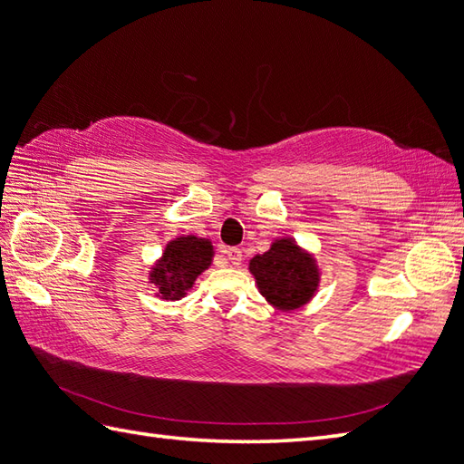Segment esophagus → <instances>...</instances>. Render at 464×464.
Returning <instances> with one entry per match:
<instances>
[{
    "instance_id": "34e87169",
    "label": "esophagus",
    "mask_w": 464,
    "mask_h": 464,
    "mask_svg": "<svg viewBox=\"0 0 464 464\" xmlns=\"http://www.w3.org/2000/svg\"><path fill=\"white\" fill-rule=\"evenodd\" d=\"M223 253L227 256V261L233 265H239L243 261V251L237 249V246H229V249H225Z\"/></svg>"
}]
</instances>
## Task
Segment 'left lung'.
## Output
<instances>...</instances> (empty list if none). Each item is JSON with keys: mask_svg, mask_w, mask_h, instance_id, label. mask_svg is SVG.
I'll return each mask as SVG.
<instances>
[{"mask_svg": "<svg viewBox=\"0 0 464 464\" xmlns=\"http://www.w3.org/2000/svg\"><path fill=\"white\" fill-rule=\"evenodd\" d=\"M249 271L266 303L283 312L308 304L320 285L316 258L290 237L275 239L266 253L255 255Z\"/></svg>", "mask_w": 464, "mask_h": 464, "instance_id": "obj_1", "label": "left lung"}]
</instances>
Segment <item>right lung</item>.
I'll list each match as a JSON object with an SVG mask.
<instances>
[{
    "label": "right lung",
    "instance_id": "1",
    "mask_svg": "<svg viewBox=\"0 0 464 464\" xmlns=\"http://www.w3.org/2000/svg\"><path fill=\"white\" fill-rule=\"evenodd\" d=\"M213 261V245L196 235L178 237L169 241L160 261L150 271V283L164 300H179L196 285V278L209 268Z\"/></svg>",
    "mask_w": 464,
    "mask_h": 464
}]
</instances>
